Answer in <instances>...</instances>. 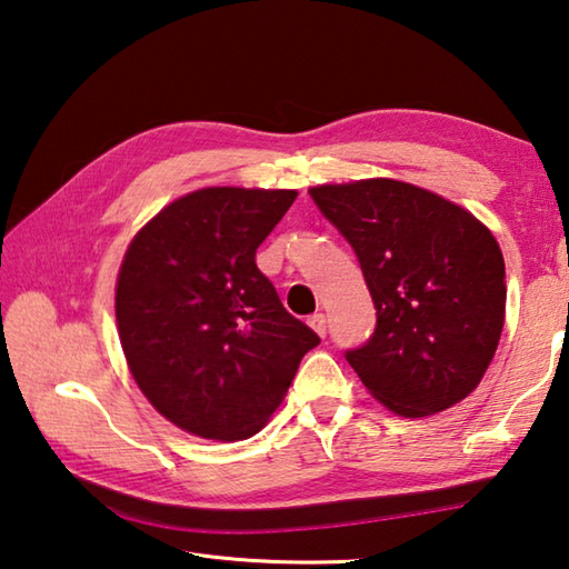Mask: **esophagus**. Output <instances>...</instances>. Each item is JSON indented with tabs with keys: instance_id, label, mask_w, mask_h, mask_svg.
I'll list each match as a JSON object with an SVG mask.
<instances>
[{
	"instance_id": "obj_1",
	"label": "esophagus",
	"mask_w": 569,
	"mask_h": 569,
	"mask_svg": "<svg viewBox=\"0 0 569 569\" xmlns=\"http://www.w3.org/2000/svg\"><path fill=\"white\" fill-rule=\"evenodd\" d=\"M308 326L313 328L320 338H326V330H328V326H326V316H322V313L310 316V318H308Z\"/></svg>"
}]
</instances>
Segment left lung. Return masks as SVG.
Here are the masks:
<instances>
[{"mask_svg": "<svg viewBox=\"0 0 569 569\" xmlns=\"http://www.w3.org/2000/svg\"><path fill=\"white\" fill-rule=\"evenodd\" d=\"M358 253L377 310L345 352L370 395L399 417L461 402L491 365L506 318V263L471 211L397 180L308 189Z\"/></svg>", "mask_w": 569, "mask_h": 569, "instance_id": "1", "label": "left lung"}]
</instances>
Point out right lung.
<instances>
[{"label":"right lung","instance_id":"add662e5","mask_svg":"<svg viewBox=\"0 0 569 569\" xmlns=\"http://www.w3.org/2000/svg\"><path fill=\"white\" fill-rule=\"evenodd\" d=\"M296 189L204 187L130 241L116 286L122 352L150 405L194 437L249 439L320 338L256 266Z\"/></svg>","mask_w":569,"mask_h":569}]
</instances>
